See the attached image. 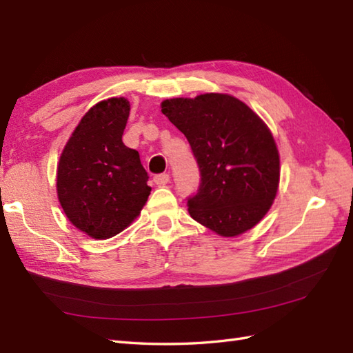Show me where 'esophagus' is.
I'll list each match as a JSON object with an SVG mask.
<instances>
[{"label": "esophagus", "instance_id": "34e87169", "mask_svg": "<svg viewBox=\"0 0 353 353\" xmlns=\"http://www.w3.org/2000/svg\"><path fill=\"white\" fill-rule=\"evenodd\" d=\"M153 182L157 185V186H165L168 182H170V176L165 174V172H162V174H156L153 177Z\"/></svg>", "mask_w": 353, "mask_h": 353}]
</instances>
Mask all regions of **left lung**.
<instances>
[{
	"label": "left lung",
	"instance_id": "left-lung-1",
	"mask_svg": "<svg viewBox=\"0 0 353 353\" xmlns=\"http://www.w3.org/2000/svg\"><path fill=\"white\" fill-rule=\"evenodd\" d=\"M162 114L196 156L200 186L190 215L220 236H238L264 219L279 188V152L267 124L229 94L163 100Z\"/></svg>",
	"mask_w": 353,
	"mask_h": 353
}]
</instances>
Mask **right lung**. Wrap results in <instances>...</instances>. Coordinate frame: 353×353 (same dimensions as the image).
<instances>
[{
	"mask_svg": "<svg viewBox=\"0 0 353 353\" xmlns=\"http://www.w3.org/2000/svg\"><path fill=\"white\" fill-rule=\"evenodd\" d=\"M129 114L124 97L97 103L80 119L57 163L63 212L94 239H108L129 228L152 191L139 153L123 142Z\"/></svg>",
	"mask_w": 353,
	"mask_h": 353,
	"instance_id": "1",
	"label": "right lung"
}]
</instances>
